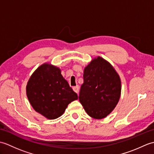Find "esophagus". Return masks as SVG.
Returning a JSON list of instances; mask_svg holds the SVG:
<instances>
[{"mask_svg": "<svg viewBox=\"0 0 154 154\" xmlns=\"http://www.w3.org/2000/svg\"><path fill=\"white\" fill-rule=\"evenodd\" d=\"M73 90L75 91V93H78V92H79V86L77 85V86H75V87H73Z\"/></svg>", "mask_w": 154, "mask_h": 154, "instance_id": "esophagus-1", "label": "esophagus"}]
</instances>
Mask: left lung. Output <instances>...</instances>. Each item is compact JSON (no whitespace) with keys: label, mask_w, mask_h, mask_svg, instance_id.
I'll return each instance as SVG.
<instances>
[{"label":"left lung","mask_w":154,"mask_h":154,"mask_svg":"<svg viewBox=\"0 0 154 154\" xmlns=\"http://www.w3.org/2000/svg\"><path fill=\"white\" fill-rule=\"evenodd\" d=\"M120 93V77L109 62L98 57L85 68L79 99L91 117L102 119L109 115L119 103Z\"/></svg>","instance_id":"left-lung-1"}]
</instances>
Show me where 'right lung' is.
I'll return each instance as SVG.
<instances>
[{
	"label": "right lung",
	"mask_w": 154,
	"mask_h": 154,
	"mask_svg": "<svg viewBox=\"0 0 154 154\" xmlns=\"http://www.w3.org/2000/svg\"><path fill=\"white\" fill-rule=\"evenodd\" d=\"M26 94L34 109L51 120L61 116L68 104L78 99L60 69L48 63L42 65L32 74Z\"/></svg>",
	"instance_id": "obj_1"
}]
</instances>
